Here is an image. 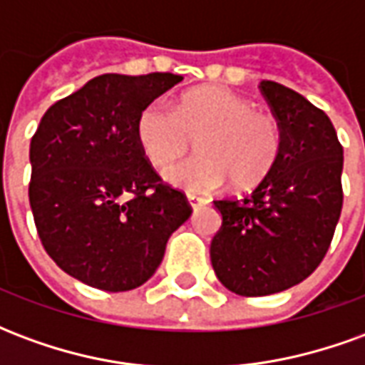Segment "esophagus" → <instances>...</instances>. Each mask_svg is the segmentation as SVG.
Instances as JSON below:
<instances>
[{
	"label": "esophagus",
	"mask_w": 365,
	"mask_h": 365,
	"mask_svg": "<svg viewBox=\"0 0 365 365\" xmlns=\"http://www.w3.org/2000/svg\"><path fill=\"white\" fill-rule=\"evenodd\" d=\"M187 203L191 205V209H199L201 205H205L207 199L199 197V195H187Z\"/></svg>",
	"instance_id": "obj_1"
}]
</instances>
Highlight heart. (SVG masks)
Segmentation results:
<instances>
[{"instance_id":"obj_1","label":"heart","mask_w":365,"mask_h":365,"mask_svg":"<svg viewBox=\"0 0 365 365\" xmlns=\"http://www.w3.org/2000/svg\"><path fill=\"white\" fill-rule=\"evenodd\" d=\"M197 138V156L166 172V180L190 193H209L232 180L250 187L274 170L283 148V130L272 113L227 88H197L170 107L156 99L136 119V140L156 168H168Z\"/></svg>"}]
</instances>
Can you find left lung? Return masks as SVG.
<instances>
[{
  "mask_svg": "<svg viewBox=\"0 0 365 365\" xmlns=\"http://www.w3.org/2000/svg\"><path fill=\"white\" fill-rule=\"evenodd\" d=\"M262 96L283 130L279 160L256 190L213 201L222 225L211 240L219 282L237 295L289 289L313 274L342 211L344 154L327 113L264 80Z\"/></svg>",
  "mask_w": 365,
  "mask_h": 365,
  "instance_id": "left-lung-1",
  "label": "left lung"
}]
</instances>
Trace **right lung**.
<instances>
[{"instance_id": "right-lung-1", "label": "right lung", "mask_w": 365, "mask_h": 365, "mask_svg": "<svg viewBox=\"0 0 365 365\" xmlns=\"http://www.w3.org/2000/svg\"><path fill=\"white\" fill-rule=\"evenodd\" d=\"M182 76L103 74L44 113L31 138L29 203L44 250L97 289L148 282L168 238L190 219L185 193L162 182L136 119Z\"/></svg>"}]
</instances>
